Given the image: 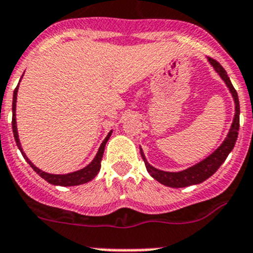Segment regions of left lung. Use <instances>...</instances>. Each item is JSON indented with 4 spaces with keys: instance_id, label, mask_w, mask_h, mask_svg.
Returning <instances> with one entry per match:
<instances>
[{
    "instance_id": "8db88e82",
    "label": "left lung",
    "mask_w": 253,
    "mask_h": 253,
    "mask_svg": "<svg viewBox=\"0 0 253 253\" xmlns=\"http://www.w3.org/2000/svg\"><path fill=\"white\" fill-rule=\"evenodd\" d=\"M209 63L212 66V69L218 72V75L221 78V80L225 83V85L229 89L230 94L233 96V100H234V117H233L232 126L229 128V132H228L227 137L224 139V141L221 142V145L215 151H212L209 157H206L205 159L196 163L195 166L190 167L187 169H183V170H179V172H166V170H162V169H158L155 167H153L151 164H149V162L145 158V154L142 151V149L140 148V153H141V157L145 162V166L148 169L149 174L153 177L154 179H157L159 183L164 184V186H168V187L173 188H181V187H187V186H192V184H199L203 183L204 181L211 177L216 170L219 169V167L224 163V160L227 159V157L229 155L230 151L233 150L234 145H236L237 137H238V129H239V100H238V94H237L236 89L233 87L232 83H230V79L228 78L227 71L221 67L220 63H218L215 60L211 58H208Z\"/></svg>"
}]
</instances>
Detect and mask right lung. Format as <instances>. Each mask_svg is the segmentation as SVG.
Returning <instances> with one entry per match:
<instances>
[{
    "mask_svg": "<svg viewBox=\"0 0 253 253\" xmlns=\"http://www.w3.org/2000/svg\"><path fill=\"white\" fill-rule=\"evenodd\" d=\"M17 90H19V84H17L16 89L14 90V98H12V132H14L15 141H16L17 148L21 151L23 157L25 158V160L29 163V166L34 169L35 172L41 175L42 178H44L48 183L54 184V186H79V184H84L86 182L91 181V179L95 177L100 170V162H102L103 153H104V148L107 141L109 140L112 135V131H109V133L107 135V137L104 139V141L102 142V145L99 146V150L96 153L95 158L91 160V163L87 164L85 168L79 169L76 172L67 173V174H52V173L43 172L38 167H35L34 164L28 159V157L25 155V153L23 151V148H21L20 140H19V133H17V126H16V99H17Z\"/></svg>",
    "mask_w": 253,
    "mask_h": 253,
    "instance_id": "right-lung-1",
    "label": "right lung"
}]
</instances>
